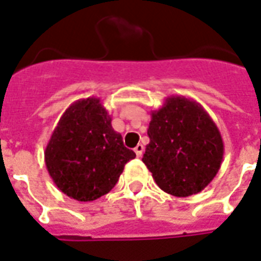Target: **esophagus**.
<instances>
[{
	"label": "esophagus",
	"instance_id": "esophagus-1",
	"mask_svg": "<svg viewBox=\"0 0 261 261\" xmlns=\"http://www.w3.org/2000/svg\"><path fill=\"white\" fill-rule=\"evenodd\" d=\"M135 152H136L137 158H141V156H143V152H144V145H143V144H137L136 148H135Z\"/></svg>",
	"mask_w": 261,
	"mask_h": 261
}]
</instances>
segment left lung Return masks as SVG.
<instances>
[{"instance_id": "obj_1", "label": "left lung", "mask_w": 261, "mask_h": 261, "mask_svg": "<svg viewBox=\"0 0 261 261\" xmlns=\"http://www.w3.org/2000/svg\"><path fill=\"white\" fill-rule=\"evenodd\" d=\"M143 156L156 185L175 197L201 193L220 170L224 141L207 112L186 97H168L153 110Z\"/></svg>"}]
</instances>
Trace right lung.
<instances>
[{
  "instance_id": "1",
  "label": "right lung",
  "mask_w": 261,
  "mask_h": 261,
  "mask_svg": "<svg viewBox=\"0 0 261 261\" xmlns=\"http://www.w3.org/2000/svg\"><path fill=\"white\" fill-rule=\"evenodd\" d=\"M136 158L112 126L99 98L78 99L60 117L44 152L58 189L81 202L95 201L116 186L125 164Z\"/></svg>"
}]
</instances>
